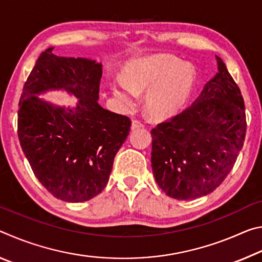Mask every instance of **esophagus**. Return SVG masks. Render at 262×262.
<instances>
[{"mask_svg":"<svg viewBox=\"0 0 262 262\" xmlns=\"http://www.w3.org/2000/svg\"><path fill=\"white\" fill-rule=\"evenodd\" d=\"M144 123L141 120H133L132 122V129H137V128H143Z\"/></svg>","mask_w":262,"mask_h":262,"instance_id":"obj_1","label":"esophagus"}]
</instances>
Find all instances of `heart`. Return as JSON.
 <instances>
[{"label":"heart","mask_w":262,"mask_h":262,"mask_svg":"<svg viewBox=\"0 0 262 262\" xmlns=\"http://www.w3.org/2000/svg\"><path fill=\"white\" fill-rule=\"evenodd\" d=\"M126 83L114 84L117 98L127 107L137 104V95H147V110L152 118L166 119L187 101L192 92L195 72L188 63L171 55H155L130 62L123 70Z\"/></svg>","instance_id":"b5f03b06"}]
</instances>
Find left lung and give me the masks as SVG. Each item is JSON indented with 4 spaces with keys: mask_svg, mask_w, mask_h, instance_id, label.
Returning a JSON list of instances; mask_svg holds the SVG:
<instances>
[{
    "mask_svg": "<svg viewBox=\"0 0 262 262\" xmlns=\"http://www.w3.org/2000/svg\"><path fill=\"white\" fill-rule=\"evenodd\" d=\"M219 73L180 113L151 130V166L163 192L177 200L205 196L231 172L245 141V105L221 57Z\"/></svg>",
    "mask_w": 262,
    "mask_h": 262,
    "instance_id": "obj_1",
    "label": "left lung"
}]
</instances>
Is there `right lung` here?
I'll return each mask as SVG.
<instances>
[{"mask_svg":"<svg viewBox=\"0 0 262 262\" xmlns=\"http://www.w3.org/2000/svg\"><path fill=\"white\" fill-rule=\"evenodd\" d=\"M42 52L24 84L17 133L34 176L53 196L83 202L107 185L113 161L132 121L97 103L101 64ZM64 88L80 98L73 110L54 108L35 94Z\"/></svg>","mask_w":262,"mask_h":262,"instance_id":"add662e5","label":"right lung"}]
</instances>
